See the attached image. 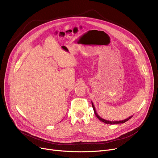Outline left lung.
Segmentation results:
<instances>
[{
	"instance_id": "left-lung-1",
	"label": "left lung",
	"mask_w": 158,
	"mask_h": 158,
	"mask_svg": "<svg viewBox=\"0 0 158 158\" xmlns=\"http://www.w3.org/2000/svg\"><path fill=\"white\" fill-rule=\"evenodd\" d=\"M91 105H92V107H93V108H94V113H95V116H97V118H98V119H99V120H101V122H104V123H106V124H116V123H125V122H126L127 121H128L129 119H131L132 117H133V116H131L130 117H129L128 118H127V119H123V120H122V121H109V120H106V119H103V118H102L101 117H100L99 115H98V114L97 113V112H96V110H95V106H94V103L91 102Z\"/></svg>"
}]
</instances>
